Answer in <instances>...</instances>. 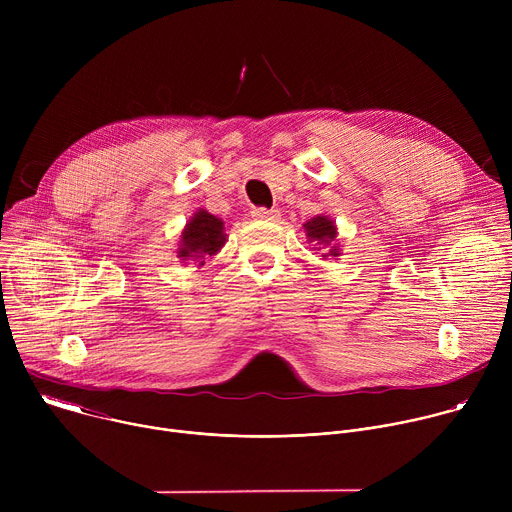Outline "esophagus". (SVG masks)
<instances>
[{"instance_id":"esophagus-1","label":"esophagus","mask_w":512,"mask_h":512,"mask_svg":"<svg viewBox=\"0 0 512 512\" xmlns=\"http://www.w3.org/2000/svg\"><path fill=\"white\" fill-rule=\"evenodd\" d=\"M253 216L259 218V221H275V218L279 216V210L277 208L259 206V208H253Z\"/></svg>"}]
</instances>
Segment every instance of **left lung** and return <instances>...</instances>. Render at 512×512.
I'll use <instances>...</instances> for the list:
<instances>
[{
    "instance_id": "8db88e82",
    "label": "left lung",
    "mask_w": 512,
    "mask_h": 512,
    "mask_svg": "<svg viewBox=\"0 0 512 512\" xmlns=\"http://www.w3.org/2000/svg\"><path fill=\"white\" fill-rule=\"evenodd\" d=\"M306 235L310 239V243L320 245V249L328 247V253H324V257H338V247H336V225L332 218L320 214L310 218V221L304 225Z\"/></svg>"
}]
</instances>
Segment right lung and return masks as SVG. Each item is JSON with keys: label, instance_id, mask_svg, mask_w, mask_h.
Instances as JSON below:
<instances>
[{"label": "right lung", "instance_id": "add662e5", "mask_svg": "<svg viewBox=\"0 0 512 512\" xmlns=\"http://www.w3.org/2000/svg\"><path fill=\"white\" fill-rule=\"evenodd\" d=\"M225 241H227V235H225V225L221 218H216L214 214L200 208L198 212H194V216L182 231L178 257L182 261L192 259L204 265L202 259L206 255H216L223 249Z\"/></svg>", "mask_w": 512, "mask_h": 512}]
</instances>
